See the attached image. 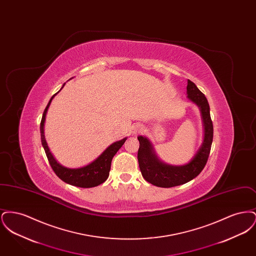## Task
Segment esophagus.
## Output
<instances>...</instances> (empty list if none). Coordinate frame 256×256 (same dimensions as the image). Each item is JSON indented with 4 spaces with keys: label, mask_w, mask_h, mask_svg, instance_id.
I'll list each match as a JSON object with an SVG mask.
<instances>
[{
    "label": "esophagus",
    "mask_w": 256,
    "mask_h": 256,
    "mask_svg": "<svg viewBox=\"0 0 256 256\" xmlns=\"http://www.w3.org/2000/svg\"><path fill=\"white\" fill-rule=\"evenodd\" d=\"M143 130V126H141V124H135L134 126V128H132V132L134 134H139V132H141Z\"/></svg>",
    "instance_id": "34e87169"
}]
</instances>
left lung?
<instances>
[{
	"instance_id": "left-lung-1",
	"label": "left lung",
	"mask_w": 256,
	"mask_h": 256,
	"mask_svg": "<svg viewBox=\"0 0 256 256\" xmlns=\"http://www.w3.org/2000/svg\"><path fill=\"white\" fill-rule=\"evenodd\" d=\"M187 98L195 104L200 111L204 126V138L202 145L194 156L182 165H172L159 158L150 140L139 135L140 146L138 150V162L143 178L148 182L158 187L170 188L188 182L198 176L206 164L213 141V124L210 117V108L206 96L198 90L194 82L187 80Z\"/></svg>"
}]
</instances>
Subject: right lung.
Segmentation results:
<instances>
[{
  "instance_id": "1",
  "label": "right lung",
  "mask_w": 256,
  "mask_h": 256,
  "mask_svg": "<svg viewBox=\"0 0 256 256\" xmlns=\"http://www.w3.org/2000/svg\"><path fill=\"white\" fill-rule=\"evenodd\" d=\"M65 84L61 86L60 90L56 93L50 100L44 110L42 120L40 124V134H41V142L42 146L45 150L46 156L49 160L50 165L56 174L63 180L64 182L68 183L70 185L82 187V188H91L95 187L102 182H104L108 176H110V167H111V161L113 156L117 154L119 148L124 145L128 137H124L119 141H116L108 146L97 158L94 159L92 162L87 164L86 166L80 167V168H67L62 166L60 163L58 162V160L54 158L52 152L50 150L49 146L47 144L46 138H45V122H46V116L49 110L50 102L52 98L56 97L61 89L64 87Z\"/></svg>"
}]
</instances>
